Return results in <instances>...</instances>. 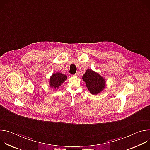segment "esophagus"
<instances>
[{"mask_svg": "<svg viewBox=\"0 0 150 150\" xmlns=\"http://www.w3.org/2000/svg\"><path fill=\"white\" fill-rule=\"evenodd\" d=\"M78 74H79V73L78 72H76L75 75H73V76H78Z\"/></svg>", "mask_w": 150, "mask_h": 150, "instance_id": "esophagus-1", "label": "esophagus"}]
</instances>
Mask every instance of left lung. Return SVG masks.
I'll return each mask as SVG.
<instances>
[{"instance_id":"8db88e82","label":"left lung","mask_w":150,"mask_h":150,"mask_svg":"<svg viewBox=\"0 0 150 150\" xmlns=\"http://www.w3.org/2000/svg\"><path fill=\"white\" fill-rule=\"evenodd\" d=\"M82 79L86 83V86L92 94H97L105 87V81L99 74L88 69L83 75Z\"/></svg>"}]
</instances>
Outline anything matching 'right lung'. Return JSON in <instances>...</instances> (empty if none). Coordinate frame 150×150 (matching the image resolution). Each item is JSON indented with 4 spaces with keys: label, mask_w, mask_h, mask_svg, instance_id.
<instances>
[{
    "label": "right lung",
    "mask_w": 150,
    "mask_h": 150,
    "mask_svg": "<svg viewBox=\"0 0 150 150\" xmlns=\"http://www.w3.org/2000/svg\"><path fill=\"white\" fill-rule=\"evenodd\" d=\"M67 77L65 75L61 73L58 72L53 74L50 78L49 83L50 87L54 88H58L60 85H61V84L67 79Z\"/></svg>",
    "instance_id": "right-lung-1"
}]
</instances>
